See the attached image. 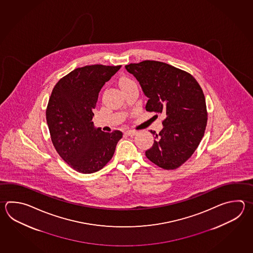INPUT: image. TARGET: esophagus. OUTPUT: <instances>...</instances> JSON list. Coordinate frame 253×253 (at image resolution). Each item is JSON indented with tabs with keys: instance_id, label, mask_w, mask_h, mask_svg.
<instances>
[{
	"instance_id": "esophagus-1",
	"label": "esophagus",
	"mask_w": 253,
	"mask_h": 253,
	"mask_svg": "<svg viewBox=\"0 0 253 253\" xmlns=\"http://www.w3.org/2000/svg\"><path fill=\"white\" fill-rule=\"evenodd\" d=\"M125 133L127 135H129V136H134V135L137 134V131L132 130V129H128V130L125 131Z\"/></svg>"
}]
</instances>
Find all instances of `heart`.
Wrapping results in <instances>:
<instances>
[{
    "instance_id": "obj_1",
    "label": "heart",
    "mask_w": 253,
    "mask_h": 253,
    "mask_svg": "<svg viewBox=\"0 0 253 253\" xmlns=\"http://www.w3.org/2000/svg\"><path fill=\"white\" fill-rule=\"evenodd\" d=\"M130 83H133V81L130 80V79H128V78H124V79L122 80V83H121V84H122V87L124 86V85H126V84H129Z\"/></svg>"
}]
</instances>
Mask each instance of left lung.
Returning a JSON list of instances; mask_svg holds the SVG:
<instances>
[{"instance_id": "obj_1", "label": "left lung", "mask_w": 253, "mask_h": 253, "mask_svg": "<svg viewBox=\"0 0 253 253\" xmlns=\"http://www.w3.org/2000/svg\"><path fill=\"white\" fill-rule=\"evenodd\" d=\"M125 68L149 98L146 111L166 115L160 133L150 130L154 143L146 150V157L164 169L179 168L205 134L207 111L201 86L189 73L160 61L131 63Z\"/></svg>"}]
</instances>
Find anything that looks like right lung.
<instances>
[{"label":"right lung","instance_id":"obj_1","mask_svg":"<svg viewBox=\"0 0 253 253\" xmlns=\"http://www.w3.org/2000/svg\"><path fill=\"white\" fill-rule=\"evenodd\" d=\"M121 67H78L53 88L46 111L52 143L63 160L79 173L102 169L123 138L122 131L104 132L92 122L99 92Z\"/></svg>","mask_w":253,"mask_h":253}]
</instances>
